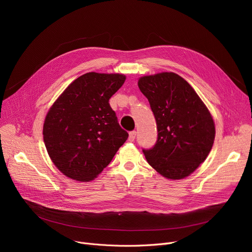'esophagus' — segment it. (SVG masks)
<instances>
[{
	"instance_id": "1",
	"label": "esophagus",
	"mask_w": 252,
	"mask_h": 252,
	"mask_svg": "<svg viewBox=\"0 0 252 252\" xmlns=\"http://www.w3.org/2000/svg\"><path fill=\"white\" fill-rule=\"evenodd\" d=\"M136 135H137V133H136L135 130H131V131H129V134H128V141H130V142L135 141V139H136Z\"/></svg>"
}]
</instances>
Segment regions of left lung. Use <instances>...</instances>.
I'll return each mask as SVG.
<instances>
[{
    "label": "left lung",
    "mask_w": 252,
    "mask_h": 252,
    "mask_svg": "<svg viewBox=\"0 0 252 252\" xmlns=\"http://www.w3.org/2000/svg\"><path fill=\"white\" fill-rule=\"evenodd\" d=\"M138 86L157 125L155 145L143 149L148 163L167 179L188 177L205 160L215 141V123L207 107L174 72L143 76Z\"/></svg>",
    "instance_id": "left-lung-1"
}]
</instances>
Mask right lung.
<instances>
[{
  "label": "right lung",
  "mask_w": 252,
  "mask_h": 252,
  "mask_svg": "<svg viewBox=\"0 0 252 252\" xmlns=\"http://www.w3.org/2000/svg\"><path fill=\"white\" fill-rule=\"evenodd\" d=\"M125 81L124 74L89 72L52 105L44 142L53 163L65 176L79 182L94 180L126 141L128 134L109 104Z\"/></svg>",
  "instance_id": "add662e5"
}]
</instances>
